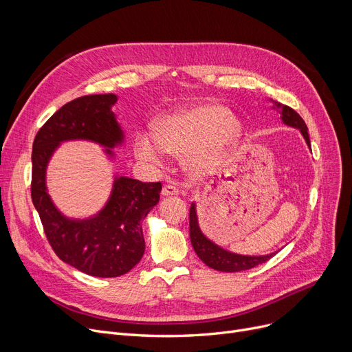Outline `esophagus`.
<instances>
[{"instance_id": "34e87169", "label": "esophagus", "mask_w": 352, "mask_h": 352, "mask_svg": "<svg viewBox=\"0 0 352 352\" xmlns=\"http://www.w3.org/2000/svg\"><path fill=\"white\" fill-rule=\"evenodd\" d=\"M179 192V190L174 186V184H165V186L162 187V191L161 194L164 197H168V195H177Z\"/></svg>"}]
</instances>
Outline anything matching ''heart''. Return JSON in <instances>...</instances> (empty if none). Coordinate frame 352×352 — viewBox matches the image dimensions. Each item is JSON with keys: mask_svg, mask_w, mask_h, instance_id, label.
<instances>
[{"mask_svg": "<svg viewBox=\"0 0 352 352\" xmlns=\"http://www.w3.org/2000/svg\"><path fill=\"white\" fill-rule=\"evenodd\" d=\"M243 125L232 113L217 104L181 108L155 122V134L138 131L134 148L140 160L161 165L164 153L187 155L195 170H207L241 137Z\"/></svg>", "mask_w": 352, "mask_h": 352, "instance_id": "b5f03b06", "label": "heart"}]
</instances>
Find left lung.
I'll list each match as a JSON object with an SVG mask.
<instances>
[{"mask_svg": "<svg viewBox=\"0 0 352 352\" xmlns=\"http://www.w3.org/2000/svg\"><path fill=\"white\" fill-rule=\"evenodd\" d=\"M272 104H274L272 108L281 114L283 122L292 128H298L307 145L311 148L308 128L297 111H294L291 107L276 101H272ZM190 238L197 255L199 256V260L204 264H207L210 268L223 271V272H238V271H245V270L254 268L256 265L267 263L270 258H272L276 254V252H271L267 255L252 256V255L234 254L224 248H221L219 245L212 243L210 238H207L204 234H202V231L199 230L195 202H192L190 208Z\"/></svg>", "mask_w": 352, "mask_h": 352, "instance_id": "obj_1", "label": "left lung"}]
</instances>
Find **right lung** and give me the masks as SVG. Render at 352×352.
Instances as JSON below:
<instances>
[{
	"label": "right lung",
	"instance_id": "1",
	"mask_svg": "<svg viewBox=\"0 0 352 352\" xmlns=\"http://www.w3.org/2000/svg\"><path fill=\"white\" fill-rule=\"evenodd\" d=\"M116 94L84 96L61 107L36 133L32 145L31 198L50 245L58 258L78 271L113 278L133 270L142 258V221L160 201L161 182L116 177L105 207L85 219L65 217L54 206L45 186L50 158L61 142L87 140L111 148L124 141L113 107Z\"/></svg>",
	"mask_w": 352,
	"mask_h": 352
}]
</instances>
